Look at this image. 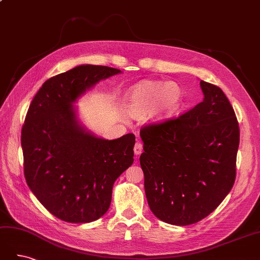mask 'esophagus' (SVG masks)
Segmentation results:
<instances>
[{
	"instance_id": "obj_1",
	"label": "esophagus",
	"mask_w": 260,
	"mask_h": 260,
	"mask_svg": "<svg viewBox=\"0 0 260 260\" xmlns=\"http://www.w3.org/2000/svg\"><path fill=\"white\" fill-rule=\"evenodd\" d=\"M133 149H135V154L136 155H140L141 153L143 152V144L141 143L140 141H138V142L135 145V148H133Z\"/></svg>"
}]
</instances>
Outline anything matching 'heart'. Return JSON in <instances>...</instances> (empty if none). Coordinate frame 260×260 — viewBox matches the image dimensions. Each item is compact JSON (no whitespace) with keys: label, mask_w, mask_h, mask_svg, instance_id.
I'll return each mask as SVG.
<instances>
[{"label":"heart","mask_w":260,"mask_h":260,"mask_svg":"<svg viewBox=\"0 0 260 260\" xmlns=\"http://www.w3.org/2000/svg\"><path fill=\"white\" fill-rule=\"evenodd\" d=\"M183 96V90L177 82L145 80L125 93L123 109L131 117L147 114L148 119L161 121L179 111Z\"/></svg>","instance_id":"b5f03b06"}]
</instances>
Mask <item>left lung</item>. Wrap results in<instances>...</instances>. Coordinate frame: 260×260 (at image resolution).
<instances>
[{"instance_id": "1", "label": "left lung", "mask_w": 260, "mask_h": 260, "mask_svg": "<svg viewBox=\"0 0 260 260\" xmlns=\"http://www.w3.org/2000/svg\"><path fill=\"white\" fill-rule=\"evenodd\" d=\"M204 100L177 118L141 128L140 164L153 214L170 224L201 221L229 194L237 176L240 128L219 86L201 81Z\"/></svg>"}]
</instances>
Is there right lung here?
Masks as SVG:
<instances>
[{"instance_id": "1", "label": "right lung", "mask_w": 260, "mask_h": 260, "mask_svg": "<svg viewBox=\"0 0 260 260\" xmlns=\"http://www.w3.org/2000/svg\"><path fill=\"white\" fill-rule=\"evenodd\" d=\"M120 70L81 65L46 80L29 106L21 130L23 174L42 205L56 218L86 223L112 202L114 182L133 162V133L104 140L77 120L74 102Z\"/></svg>"}]
</instances>
